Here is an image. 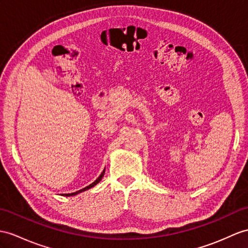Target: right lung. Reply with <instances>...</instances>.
<instances>
[{"label": "right lung", "mask_w": 248, "mask_h": 248, "mask_svg": "<svg viewBox=\"0 0 248 248\" xmlns=\"http://www.w3.org/2000/svg\"><path fill=\"white\" fill-rule=\"evenodd\" d=\"M104 173H105V170H103V172H102L100 176H99V178L96 179L93 183H92L90 185H88V186H86V187H84V188H82V189H80V190H78V191H76V192H71V194H64L63 196H67V197H70V196H76V195H78V194H80V192H82V191H85V190H87V189H89V188H92V187H93L94 185H96L98 184L100 181L102 180V178H103V176H104Z\"/></svg>", "instance_id": "add662e5"}]
</instances>
